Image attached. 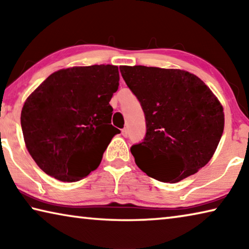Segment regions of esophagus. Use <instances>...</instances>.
<instances>
[{
    "instance_id": "esophagus-1",
    "label": "esophagus",
    "mask_w": 249,
    "mask_h": 249,
    "mask_svg": "<svg viewBox=\"0 0 249 249\" xmlns=\"http://www.w3.org/2000/svg\"><path fill=\"white\" fill-rule=\"evenodd\" d=\"M122 135H123L124 137H127V136H128V130H127V128L122 129Z\"/></svg>"
}]
</instances>
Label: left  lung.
<instances>
[{
    "label": "left lung",
    "instance_id": "1",
    "mask_svg": "<svg viewBox=\"0 0 249 249\" xmlns=\"http://www.w3.org/2000/svg\"><path fill=\"white\" fill-rule=\"evenodd\" d=\"M120 70L145 113V140L130 148L138 168L170 183L195 175L213 157L224 130V109L215 94L185 70L145 66Z\"/></svg>",
    "mask_w": 249,
    "mask_h": 249
}]
</instances>
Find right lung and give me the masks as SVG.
<instances>
[{
	"mask_svg": "<svg viewBox=\"0 0 249 249\" xmlns=\"http://www.w3.org/2000/svg\"><path fill=\"white\" fill-rule=\"evenodd\" d=\"M119 67L93 65L60 69L25 101L20 114L24 142L41 170L74 182L99 167L120 129L111 124Z\"/></svg>",
	"mask_w": 249,
	"mask_h": 249,
	"instance_id": "add662e5",
	"label": "right lung"
}]
</instances>
